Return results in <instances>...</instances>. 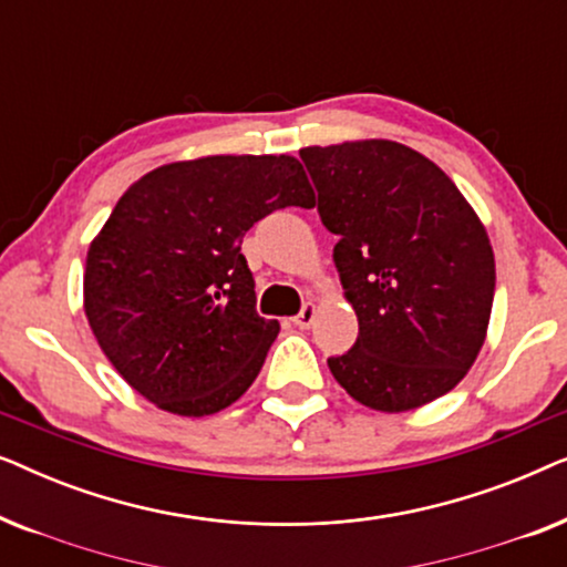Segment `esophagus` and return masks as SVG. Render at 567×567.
Returning a JSON list of instances; mask_svg holds the SVG:
<instances>
[{
	"label": "esophagus",
	"instance_id": "34e87169",
	"mask_svg": "<svg viewBox=\"0 0 567 567\" xmlns=\"http://www.w3.org/2000/svg\"><path fill=\"white\" fill-rule=\"evenodd\" d=\"M315 315H317L315 305H305V307H301V312L293 317V324H297V328H301V330H307L309 324L315 322Z\"/></svg>",
	"mask_w": 567,
	"mask_h": 567
}]
</instances>
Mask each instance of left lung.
I'll list each match as a JSON object with an SVG mask.
<instances>
[{"mask_svg": "<svg viewBox=\"0 0 567 567\" xmlns=\"http://www.w3.org/2000/svg\"><path fill=\"white\" fill-rule=\"evenodd\" d=\"M299 157L359 317L351 351L328 359L332 377L382 413L452 392L491 322L495 260L483 221L452 177L405 144L369 138Z\"/></svg>", "mask_w": 567, "mask_h": 567, "instance_id": "1", "label": "left lung"}]
</instances>
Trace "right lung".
I'll return each instance as SVG.
<instances>
[{
	"label": "right lung",
	"mask_w": 567,
	"mask_h": 567,
	"mask_svg": "<svg viewBox=\"0 0 567 567\" xmlns=\"http://www.w3.org/2000/svg\"><path fill=\"white\" fill-rule=\"evenodd\" d=\"M312 204L289 154L173 162L131 185L84 268V315L115 371L175 415L243 398L278 336L255 309L243 235L276 208Z\"/></svg>",
	"instance_id": "obj_1"
}]
</instances>
